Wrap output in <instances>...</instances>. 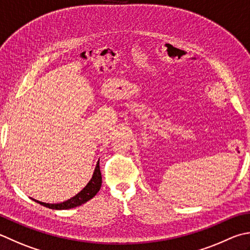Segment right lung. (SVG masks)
I'll list each match as a JSON object with an SVG mask.
<instances>
[{"label":"right lung","mask_w":250,"mask_h":250,"mask_svg":"<svg viewBox=\"0 0 250 250\" xmlns=\"http://www.w3.org/2000/svg\"><path fill=\"white\" fill-rule=\"evenodd\" d=\"M101 187H102V173L100 170V161H97L94 173H93L90 182L87 183L86 187L83 188L80 193H78L76 196H73L70 199L66 200V202L60 203V204H46V203L39 202V200H36V199H32V200L50 209H56V210L70 209V208L81 206L82 204L86 203L87 200H90L91 198L94 197L95 195L99 193Z\"/></svg>","instance_id":"right-lung-1"}]
</instances>
